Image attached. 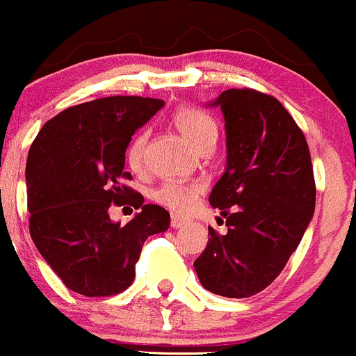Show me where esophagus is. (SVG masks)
Returning a JSON list of instances; mask_svg holds the SVG:
<instances>
[{
    "instance_id": "34e87169",
    "label": "esophagus",
    "mask_w": 356,
    "mask_h": 356,
    "mask_svg": "<svg viewBox=\"0 0 356 356\" xmlns=\"http://www.w3.org/2000/svg\"><path fill=\"white\" fill-rule=\"evenodd\" d=\"M185 223H187V220L181 218V216H178V215L171 216V227H172V229H180V227H184Z\"/></svg>"
}]
</instances>
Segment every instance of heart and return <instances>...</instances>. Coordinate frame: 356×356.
<instances>
[{"instance_id": "b5f03b06", "label": "heart", "mask_w": 356, "mask_h": 356, "mask_svg": "<svg viewBox=\"0 0 356 356\" xmlns=\"http://www.w3.org/2000/svg\"><path fill=\"white\" fill-rule=\"evenodd\" d=\"M172 124L178 133L194 145L197 150L204 148L206 145H215L218 136V125L216 120L206 111L194 106H181L172 115ZM147 131H140L134 134L131 143L125 150V161L133 171H140L143 165V154L147 147ZM202 187L199 184H164L155 191V201L169 208L171 211L185 213L195 204Z\"/></svg>"}]
</instances>
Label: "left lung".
I'll return each mask as SVG.
<instances>
[{
	"mask_svg": "<svg viewBox=\"0 0 356 356\" xmlns=\"http://www.w3.org/2000/svg\"><path fill=\"white\" fill-rule=\"evenodd\" d=\"M208 106L222 110L227 143L209 204L229 229L208 227L194 267L206 290L243 299L269 286L299 246L316 201L313 164L302 131L273 96L229 89Z\"/></svg>",
	"mask_w": 356,
	"mask_h": 356,
	"instance_id": "8db88e82",
	"label": "left lung"
}]
</instances>
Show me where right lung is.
Listing matches in <instances>:
<instances>
[{"mask_svg":"<svg viewBox=\"0 0 356 356\" xmlns=\"http://www.w3.org/2000/svg\"><path fill=\"white\" fill-rule=\"evenodd\" d=\"M162 99L111 96L76 104L50 118L33 141L26 164L29 232L64 285L86 297L115 296L136 276L148 236L169 229L162 206L143 204L125 187L131 138ZM111 204L141 209L125 226L113 222Z\"/></svg>","mask_w":356,"mask_h":356,"instance_id":"1","label":"right lung"}]
</instances>
